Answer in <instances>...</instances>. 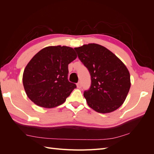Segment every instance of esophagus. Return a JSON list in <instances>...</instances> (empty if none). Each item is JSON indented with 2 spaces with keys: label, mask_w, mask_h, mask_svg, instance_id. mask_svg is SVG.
I'll return each mask as SVG.
<instances>
[{
  "label": "esophagus",
  "mask_w": 154,
  "mask_h": 154,
  "mask_svg": "<svg viewBox=\"0 0 154 154\" xmlns=\"http://www.w3.org/2000/svg\"><path fill=\"white\" fill-rule=\"evenodd\" d=\"M76 85H77V87L78 88H82V82H79L77 84H76Z\"/></svg>",
  "instance_id": "esophagus-1"
}]
</instances>
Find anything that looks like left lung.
Instances as JSON below:
<instances>
[{
  "label": "left lung",
  "instance_id": "1",
  "mask_svg": "<svg viewBox=\"0 0 154 154\" xmlns=\"http://www.w3.org/2000/svg\"><path fill=\"white\" fill-rule=\"evenodd\" d=\"M74 50L91 74V87L83 93L88 105L103 114L118 109L130 88L127 67L113 53L99 44H88Z\"/></svg>",
  "mask_w": 154,
  "mask_h": 154
}]
</instances>
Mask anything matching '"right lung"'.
Here are the masks:
<instances>
[{
	"mask_svg": "<svg viewBox=\"0 0 154 154\" xmlns=\"http://www.w3.org/2000/svg\"><path fill=\"white\" fill-rule=\"evenodd\" d=\"M77 55L67 46H49L36 53L23 73V85L27 97L42 107L62 105L76 84L68 80V65Z\"/></svg>",
	"mask_w": 154,
	"mask_h": 154,
	"instance_id": "1",
	"label": "right lung"
}]
</instances>
